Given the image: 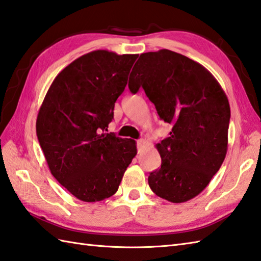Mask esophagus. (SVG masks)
Here are the masks:
<instances>
[{"instance_id": "obj_1", "label": "esophagus", "mask_w": 261, "mask_h": 261, "mask_svg": "<svg viewBox=\"0 0 261 261\" xmlns=\"http://www.w3.org/2000/svg\"><path fill=\"white\" fill-rule=\"evenodd\" d=\"M144 145H145V141H144V140H142V138H141V140H138V141H137V148H138V152H140V151L142 150V147L144 146Z\"/></svg>"}]
</instances>
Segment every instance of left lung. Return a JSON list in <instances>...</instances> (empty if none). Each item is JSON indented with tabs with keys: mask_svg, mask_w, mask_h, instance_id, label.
Listing matches in <instances>:
<instances>
[{
	"mask_svg": "<svg viewBox=\"0 0 261 261\" xmlns=\"http://www.w3.org/2000/svg\"><path fill=\"white\" fill-rule=\"evenodd\" d=\"M135 65L130 92L144 89L160 118L172 125L170 136L156 144L162 163L148 175V186L171 203L193 199L226 155L231 117L226 94L203 65L172 50L144 53Z\"/></svg>",
	"mask_w": 261,
	"mask_h": 261,
	"instance_id": "obj_1",
	"label": "left lung"
}]
</instances>
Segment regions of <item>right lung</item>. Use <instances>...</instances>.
<instances>
[{
    "label": "right lung",
    "mask_w": 261,
    "mask_h": 261,
    "mask_svg": "<svg viewBox=\"0 0 261 261\" xmlns=\"http://www.w3.org/2000/svg\"><path fill=\"white\" fill-rule=\"evenodd\" d=\"M137 57L88 53L58 74L42 101L36 132L47 164L82 201L113 196L137 153L135 141L105 132Z\"/></svg>",
    "instance_id": "obj_1"
}]
</instances>
